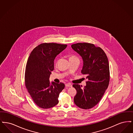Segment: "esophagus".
<instances>
[{
    "label": "esophagus",
    "instance_id": "esophagus-1",
    "mask_svg": "<svg viewBox=\"0 0 133 133\" xmlns=\"http://www.w3.org/2000/svg\"><path fill=\"white\" fill-rule=\"evenodd\" d=\"M65 86H66V87H72V84H70V83H68V84H66V85H65Z\"/></svg>",
    "mask_w": 133,
    "mask_h": 133
}]
</instances>
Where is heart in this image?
<instances>
[{
	"instance_id": "1",
	"label": "heart",
	"mask_w": 133,
	"mask_h": 133,
	"mask_svg": "<svg viewBox=\"0 0 133 133\" xmlns=\"http://www.w3.org/2000/svg\"><path fill=\"white\" fill-rule=\"evenodd\" d=\"M73 58H77V57H75L74 56H71L70 57V59H73Z\"/></svg>"
}]
</instances>
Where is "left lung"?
<instances>
[{
  "instance_id": "1",
  "label": "left lung",
  "mask_w": 133,
  "mask_h": 133,
  "mask_svg": "<svg viewBox=\"0 0 133 133\" xmlns=\"http://www.w3.org/2000/svg\"><path fill=\"white\" fill-rule=\"evenodd\" d=\"M71 47L82 57L81 73L86 75L88 80L83 88L78 84L73 85L77 91L74 101L78 107L91 109L101 100L109 86L110 76L107 56L101 48L92 43H77Z\"/></svg>"
}]
</instances>
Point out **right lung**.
Wrapping results in <instances>:
<instances>
[{
  "mask_svg": "<svg viewBox=\"0 0 133 133\" xmlns=\"http://www.w3.org/2000/svg\"><path fill=\"white\" fill-rule=\"evenodd\" d=\"M67 45L43 43L32 51L28 59L25 72V83L28 93L39 107L49 109L58 103L60 92L65 88L63 83L49 81L54 70V60Z\"/></svg>",
  "mask_w": 133,
  "mask_h": 133,
  "instance_id": "1",
  "label": "right lung"
}]
</instances>
